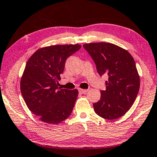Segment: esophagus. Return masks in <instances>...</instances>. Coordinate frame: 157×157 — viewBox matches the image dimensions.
Here are the masks:
<instances>
[{
    "mask_svg": "<svg viewBox=\"0 0 157 157\" xmlns=\"http://www.w3.org/2000/svg\"><path fill=\"white\" fill-rule=\"evenodd\" d=\"M78 90H79V92L82 94H85L86 92H87V91H88V90H83V89H79Z\"/></svg>",
    "mask_w": 157,
    "mask_h": 157,
    "instance_id": "esophagus-1",
    "label": "esophagus"
}]
</instances>
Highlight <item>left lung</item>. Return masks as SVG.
<instances>
[{"label":"left lung","instance_id":"obj_1","mask_svg":"<svg viewBox=\"0 0 157 157\" xmlns=\"http://www.w3.org/2000/svg\"><path fill=\"white\" fill-rule=\"evenodd\" d=\"M83 47L95 63L99 75L109 77L100 101L93 104L94 112L106 120L121 117L131 108L140 90L134 58L127 50L112 43H87Z\"/></svg>","mask_w":157,"mask_h":157}]
</instances>
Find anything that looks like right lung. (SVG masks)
I'll return each mask as SVG.
<instances>
[{"label":"right lung","mask_w":157,"mask_h":157,"mask_svg":"<svg viewBox=\"0 0 157 157\" xmlns=\"http://www.w3.org/2000/svg\"><path fill=\"white\" fill-rule=\"evenodd\" d=\"M81 45H57L37 50L26 63L21 91L28 109L43 122L58 124L71 114L78 90L60 89L58 80L67 57Z\"/></svg>","instance_id":"add662e5"}]
</instances>
